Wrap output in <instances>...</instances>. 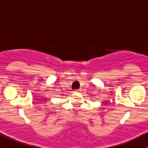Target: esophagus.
Returning <instances> with one entry per match:
<instances>
[{"label":"esophagus","instance_id":"esophagus-1","mask_svg":"<svg viewBox=\"0 0 148 148\" xmlns=\"http://www.w3.org/2000/svg\"><path fill=\"white\" fill-rule=\"evenodd\" d=\"M75 92H77V93H80V92H82V89H78V90H76Z\"/></svg>","mask_w":148,"mask_h":148}]
</instances>
